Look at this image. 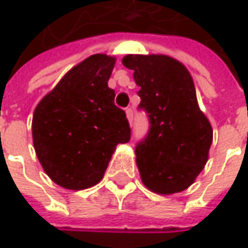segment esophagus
Wrapping results in <instances>:
<instances>
[{
    "label": "esophagus",
    "instance_id": "1",
    "mask_svg": "<svg viewBox=\"0 0 248 248\" xmlns=\"http://www.w3.org/2000/svg\"><path fill=\"white\" fill-rule=\"evenodd\" d=\"M126 118H127L129 124L133 122V109H132V108H127V109H126Z\"/></svg>",
    "mask_w": 248,
    "mask_h": 248
}]
</instances>
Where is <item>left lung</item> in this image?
<instances>
[{
	"instance_id": "obj_1",
	"label": "left lung",
	"mask_w": 248,
	"mask_h": 248,
	"mask_svg": "<svg viewBox=\"0 0 248 248\" xmlns=\"http://www.w3.org/2000/svg\"><path fill=\"white\" fill-rule=\"evenodd\" d=\"M124 67L139 86V108L148 113V136L136 145V165L143 185L170 195L186 189L204 170L213 127L201 112L186 67L164 54H127Z\"/></svg>"
}]
</instances>
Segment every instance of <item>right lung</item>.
<instances>
[{
  "instance_id": "obj_1",
  "label": "right lung",
  "mask_w": 248,
  "mask_h": 248,
  "mask_svg": "<svg viewBox=\"0 0 248 248\" xmlns=\"http://www.w3.org/2000/svg\"><path fill=\"white\" fill-rule=\"evenodd\" d=\"M115 57L93 54L62 77L37 105L32 143L46 173L66 189H86L102 181L118 146L130 139L115 90L108 86Z\"/></svg>"
}]
</instances>
